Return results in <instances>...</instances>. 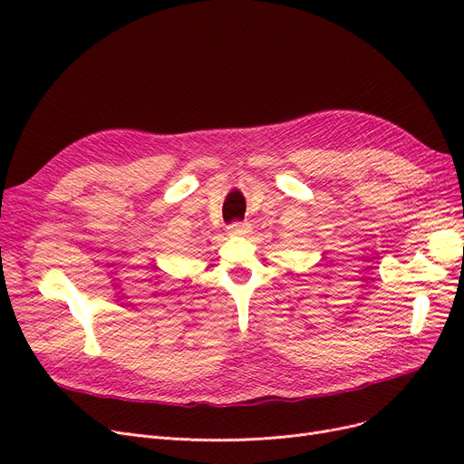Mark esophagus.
<instances>
[{
  "mask_svg": "<svg viewBox=\"0 0 464 464\" xmlns=\"http://www.w3.org/2000/svg\"><path fill=\"white\" fill-rule=\"evenodd\" d=\"M247 228H249V224L246 220H236L228 227V232L234 234V236H242V234L247 232Z\"/></svg>",
  "mask_w": 464,
  "mask_h": 464,
  "instance_id": "1",
  "label": "esophagus"
}]
</instances>
